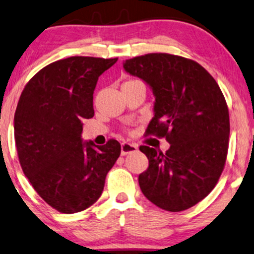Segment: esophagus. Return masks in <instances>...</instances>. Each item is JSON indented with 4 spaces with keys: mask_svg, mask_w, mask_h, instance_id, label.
<instances>
[{
    "mask_svg": "<svg viewBox=\"0 0 254 254\" xmlns=\"http://www.w3.org/2000/svg\"><path fill=\"white\" fill-rule=\"evenodd\" d=\"M138 150V146L136 144L131 143H122L121 145V153L122 155L132 153V152H136Z\"/></svg>",
    "mask_w": 254,
    "mask_h": 254,
    "instance_id": "esophagus-1",
    "label": "esophagus"
}]
</instances>
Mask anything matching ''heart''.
<instances>
[{
    "label": "heart",
    "instance_id": "b5f03b06",
    "mask_svg": "<svg viewBox=\"0 0 254 254\" xmlns=\"http://www.w3.org/2000/svg\"><path fill=\"white\" fill-rule=\"evenodd\" d=\"M127 82H138L137 80H130V81H127ZM127 82H125V83H127Z\"/></svg>",
    "mask_w": 254,
    "mask_h": 254
}]
</instances>
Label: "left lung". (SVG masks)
<instances>
[{
  "label": "left lung",
  "instance_id": "obj_1",
  "mask_svg": "<svg viewBox=\"0 0 254 254\" xmlns=\"http://www.w3.org/2000/svg\"><path fill=\"white\" fill-rule=\"evenodd\" d=\"M123 67L155 97L147 133L170 143L166 153L139 147L148 159L138 178L141 191L164 210H186L214 189L224 168L230 134L224 96L203 67L182 57L150 53Z\"/></svg>",
  "mask_w": 254,
  "mask_h": 254
}]
</instances>
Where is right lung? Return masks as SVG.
Listing matches in <instances>:
<instances>
[{
    "mask_svg": "<svg viewBox=\"0 0 254 254\" xmlns=\"http://www.w3.org/2000/svg\"><path fill=\"white\" fill-rule=\"evenodd\" d=\"M117 58L69 57L40 69L26 84L13 118L25 177L51 207L74 214L95 203L121 154L110 139L83 141V120L94 116L93 94L101 74Z\"/></svg>",
    "mask_w": 254,
    "mask_h": 254,
    "instance_id": "obj_1",
    "label": "right lung"
}]
</instances>
